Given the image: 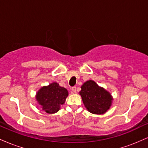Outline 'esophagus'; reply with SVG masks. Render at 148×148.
Wrapping results in <instances>:
<instances>
[{
  "label": "esophagus",
  "mask_w": 148,
  "mask_h": 148,
  "mask_svg": "<svg viewBox=\"0 0 148 148\" xmlns=\"http://www.w3.org/2000/svg\"><path fill=\"white\" fill-rule=\"evenodd\" d=\"M71 92H72V94H74V93H76V87L74 86V87L71 88Z\"/></svg>",
  "instance_id": "obj_1"
}]
</instances>
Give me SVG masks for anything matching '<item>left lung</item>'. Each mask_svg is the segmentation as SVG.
I'll use <instances>...</instances> for the list:
<instances>
[{
    "label": "left lung",
    "mask_w": 148,
    "mask_h": 148,
    "mask_svg": "<svg viewBox=\"0 0 148 148\" xmlns=\"http://www.w3.org/2000/svg\"><path fill=\"white\" fill-rule=\"evenodd\" d=\"M79 94L85 107L93 114H103L112 104L113 97L111 95L92 80L82 85Z\"/></svg>",
    "instance_id": "1"
}]
</instances>
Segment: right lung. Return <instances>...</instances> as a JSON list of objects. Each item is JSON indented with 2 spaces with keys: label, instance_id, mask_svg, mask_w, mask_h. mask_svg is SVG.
I'll use <instances>...</instances> for the list:
<instances>
[{
  "label": "right lung",
  "instance_id": "right-lung-1",
  "mask_svg": "<svg viewBox=\"0 0 148 148\" xmlns=\"http://www.w3.org/2000/svg\"><path fill=\"white\" fill-rule=\"evenodd\" d=\"M67 96V90L61 87L58 83L53 82L40 88L35 98L43 111L52 114L60 110V106L65 102Z\"/></svg>",
  "mask_w": 148,
  "mask_h": 148
}]
</instances>
